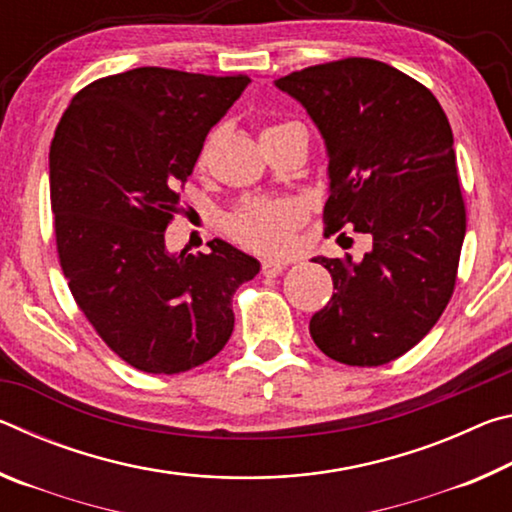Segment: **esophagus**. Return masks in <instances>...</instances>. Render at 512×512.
<instances>
[{
  "mask_svg": "<svg viewBox=\"0 0 512 512\" xmlns=\"http://www.w3.org/2000/svg\"><path fill=\"white\" fill-rule=\"evenodd\" d=\"M287 264L289 262H284V259H264L262 262V273L266 275V277H271V275H280L284 268H287Z\"/></svg>",
  "mask_w": 512,
  "mask_h": 512,
  "instance_id": "obj_1",
  "label": "esophagus"
}]
</instances>
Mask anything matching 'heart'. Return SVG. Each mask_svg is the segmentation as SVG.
Here are the masks:
<instances>
[{
  "mask_svg": "<svg viewBox=\"0 0 512 512\" xmlns=\"http://www.w3.org/2000/svg\"><path fill=\"white\" fill-rule=\"evenodd\" d=\"M287 126L277 124L266 128V131H275V128ZM264 131V133H266ZM307 207L298 198H255L239 207V210L230 216L228 230L241 244L262 253H277L291 244V235L298 225L305 221Z\"/></svg>",
  "mask_w": 512,
  "mask_h": 512,
  "instance_id": "obj_1",
  "label": "heart"
}]
</instances>
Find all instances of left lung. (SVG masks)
<instances>
[{
  "label": "left lung",
  "mask_w": 512,
  "mask_h": 512,
  "mask_svg": "<svg viewBox=\"0 0 512 512\" xmlns=\"http://www.w3.org/2000/svg\"><path fill=\"white\" fill-rule=\"evenodd\" d=\"M275 88L325 142L327 235L348 225L372 239L359 262L311 259L336 291L309 334L329 359L381 366L418 345L452 298L465 239L452 126L422 83L372 58L307 67Z\"/></svg>",
  "instance_id": "8db88e82"
}]
</instances>
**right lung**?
Instances as JSON below:
<instances>
[{"instance_id": "add662e5", "label": "right lung", "mask_w": 512, "mask_h": 512, "mask_svg": "<svg viewBox=\"0 0 512 512\" xmlns=\"http://www.w3.org/2000/svg\"><path fill=\"white\" fill-rule=\"evenodd\" d=\"M246 74L137 67L83 88L49 149L56 246L69 291L133 368L176 375L210 361L235 327L232 296L259 273L228 241L169 253L164 230L210 128Z\"/></svg>"}]
</instances>
